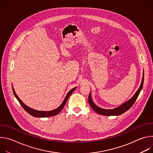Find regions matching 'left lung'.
I'll return each mask as SVG.
<instances>
[{
	"label": "left lung",
	"instance_id": "left-lung-1",
	"mask_svg": "<svg viewBox=\"0 0 153 153\" xmlns=\"http://www.w3.org/2000/svg\"><path fill=\"white\" fill-rule=\"evenodd\" d=\"M143 80H144V71H143V77H142L141 84L139 86V89L136 91V93L130 99H129L128 101H126V102H125L124 103H123L122 105H121L120 106H119L117 108L111 109V110H108V109H103V108H101L99 107L94 103V102L91 98V92H90L89 96H88L89 104L91 106V107L93 108V110L95 112H96L97 113H98L99 114L103 115V116H119V115H120V114L125 113L126 111H128L129 109L133 105V104L136 102V99L138 97L139 93H140V91L143 88Z\"/></svg>",
	"mask_w": 153,
	"mask_h": 153
}]
</instances>
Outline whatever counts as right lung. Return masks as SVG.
<instances>
[{
    "instance_id": "add662e5",
    "label": "right lung",
    "mask_w": 153,
    "mask_h": 153,
    "mask_svg": "<svg viewBox=\"0 0 153 153\" xmlns=\"http://www.w3.org/2000/svg\"><path fill=\"white\" fill-rule=\"evenodd\" d=\"M13 88V91L14 93V96L16 97V98L17 99V100L19 101V102L20 103V104L21 105V106L24 108V110L30 115H31L32 116L36 117H51V116H53L55 115H57V114H59L61 111L62 109L63 108V107L65 105V103H66L68 99L70 97V95L73 93V92L76 90V88L77 87H75V88L71 89L67 94L66 97H65L63 101L62 102V103H61V105L57 108L55 110H51V111H38L36 110H34V109L28 106L27 105H26L22 101L20 98L17 96V95L16 94L14 88H13V86L12 87Z\"/></svg>"
}]
</instances>
